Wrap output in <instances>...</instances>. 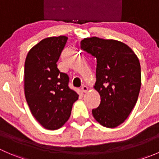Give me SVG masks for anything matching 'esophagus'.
Here are the masks:
<instances>
[{
    "label": "esophagus",
    "mask_w": 159,
    "mask_h": 159,
    "mask_svg": "<svg viewBox=\"0 0 159 159\" xmlns=\"http://www.w3.org/2000/svg\"><path fill=\"white\" fill-rule=\"evenodd\" d=\"M81 91H82V92H87L88 90H89V88H88L86 85H84V84H83V85L81 86Z\"/></svg>",
    "instance_id": "obj_1"
}]
</instances>
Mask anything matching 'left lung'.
Returning <instances> with one entry per match:
<instances>
[{"mask_svg":"<svg viewBox=\"0 0 159 159\" xmlns=\"http://www.w3.org/2000/svg\"><path fill=\"white\" fill-rule=\"evenodd\" d=\"M81 49L97 59L94 89L101 103L92 109L96 121L106 128L122 124L134 108L141 89V66L127 44L92 37L81 41Z\"/></svg>","mask_w":159,"mask_h":159,"instance_id":"8db88e82","label":"left lung"}]
</instances>
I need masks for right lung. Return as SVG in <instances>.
<instances>
[{
	"instance_id": "obj_1",
	"label": "right lung",
	"mask_w": 159,
	"mask_h": 159,
	"mask_svg": "<svg viewBox=\"0 0 159 159\" xmlns=\"http://www.w3.org/2000/svg\"><path fill=\"white\" fill-rule=\"evenodd\" d=\"M67 41L66 36L44 38L30 50L25 60L26 101L35 119L48 130L65 125L79 96L68 87V75L57 68Z\"/></svg>"
}]
</instances>
